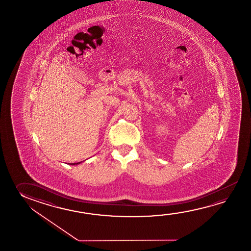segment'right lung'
<instances>
[{"instance_id":"1","label":"right lung","mask_w":251,"mask_h":251,"mask_svg":"<svg viewBox=\"0 0 251 251\" xmlns=\"http://www.w3.org/2000/svg\"><path fill=\"white\" fill-rule=\"evenodd\" d=\"M82 162H78V163H74V164H70V165H79V164H81Z\"/></svg>"}]
</instances>
